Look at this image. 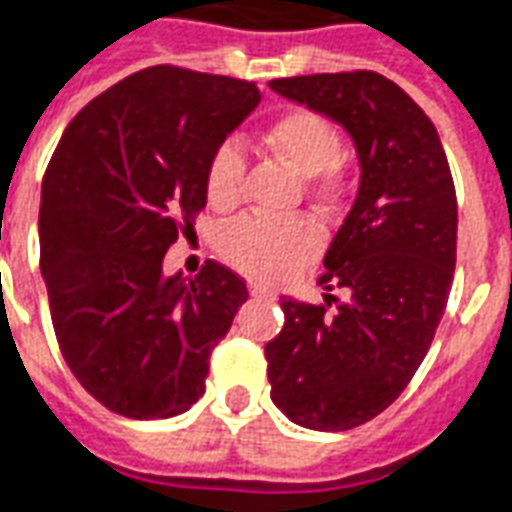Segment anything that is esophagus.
I'll return each instance as SVG.
<instances>
[{"label": "esophagus", "mask_w": 512, "mask_h": 512, "mask_svg": "<svg viewBox=\"0 0 512 512\" xmlns=\"http://www.w3.org/2000/svg\"><path fill=\"white\" fill-rule=\"evenodd\" d=\"M250 295L253 298H264V301H276V295L267 290V287H262V284H250Z\"/></svg>", "instance_id": "34e87169"}]
</instances>
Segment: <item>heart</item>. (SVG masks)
I'll return each mask as SVG.
<instances>
[{"mask_svg":"<svg viewBox=\"0 0 512 512\" xmlns=\"http://www.w3.org/2000/svg\"><path fill=\"white\" fill-rule=\"evenodd\" d=\"M262 144L278 155L292 172L309 178V189L317 197L337 192L340 172V133L326 116L309 108H295L273 119L262 133ZM245 153L236 142L220 144L209 158L206 169V197L214 209H234L245 186ZM320 236L309 220H267L242 217L222 234V256L234 270L253 281L276 284L292 276L301 264L317 253Z\"/></svg>","mask_w":512,"mask_h":512,"instance_id":"b5f03b06","label":"heart"}]
</instances>
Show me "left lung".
<instances>
[{"label":"left lung","instance_id":"obj_1","mask_svg":"<svg viewBox=\"0 0 512 512\" xmlns=\"http://www.w3.org/2000/svg\"><path fill=\"white\" fill-rule=\"evenodd\" d=\"M270 88L343 125L357 147V200L320 276L348 298H281L284 329L264 345L278 410L343 432L387 410L432 345L454 276V181L432 119L382 74H303Z\"/></svg>","mask_w":512,"mask_h":512}]
</instances>
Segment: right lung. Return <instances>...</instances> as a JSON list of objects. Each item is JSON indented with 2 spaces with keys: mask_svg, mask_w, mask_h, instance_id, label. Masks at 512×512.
Listing matches in <instances>:
<instances>
[{
  "mask_svg": "<svg viewBox=\"0 0 512 512\" xmlns=\"http://www.w3.org/2000/svg\"><path fill=\"white\" fill-rule=\"evenodd\" d=\"M259 100L248 80L150 66L88 102L55 147L38 211L52 326L77 382L116 415L189 410L248 301L217 262L164 276V253L206 206L211 153Z\"/></svg>",
  "mask_w": 512,
  "mask_h": 512,
  "instance_id": "add662e5",
  "label": "right lung"
}]
</instances>
